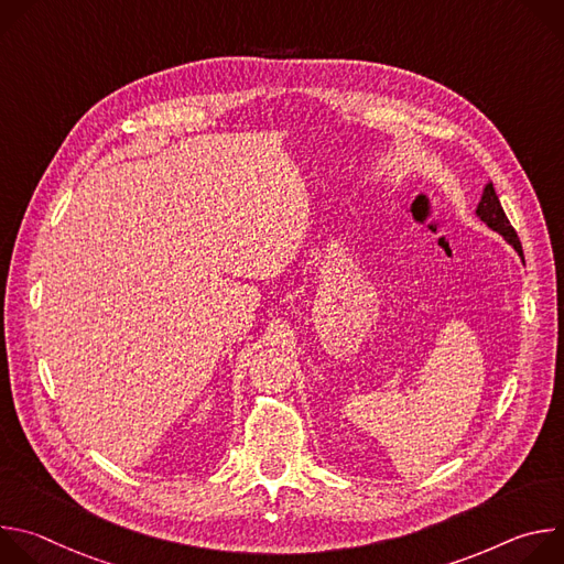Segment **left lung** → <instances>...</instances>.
I'll list each match as a JSON object with an SVG mask.
<instances>
[{
    "instance_id": "left-lung-1",
    "label": "left lung",
    "mask_w": 564,
    "mask_h": 564,
    "mask_svg": "<svg viewBox=\"0 0 564 564\" xmlns=\"http://www.w3.org/2000/svg\"><path fill=\"white\" fill-rule=\"evenodd\" d=\"M475 214H477V218H479L481 223H487L494 231L502 234V236L507 238V243L513 246V250L522 257L520 238H518L516 229L511 227V223H509V218H507V214H505V209H502V205H500V198H498V194H496V189H494V183H489V185L485 187V194H481V200L477 203ZM522 261H524V257H522Z\"/></svg>"
}]
</instances>
